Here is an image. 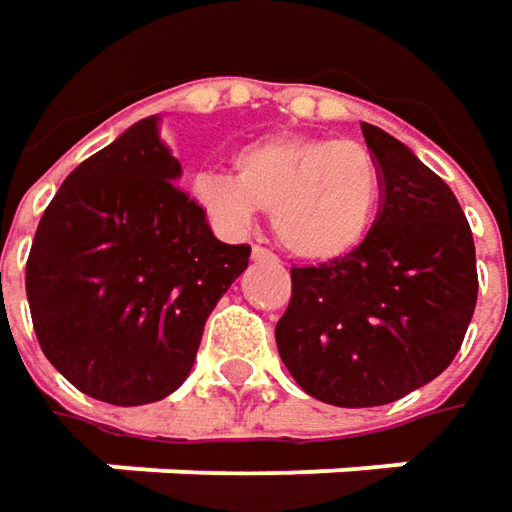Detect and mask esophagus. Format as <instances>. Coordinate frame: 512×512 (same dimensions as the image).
<instances>
[{"label":"esophagus","instance_id":"obj_1","mask_svg":"<svg viewBox=\"0 0 512 512\" xmlns=\"http://www.w3.org/2000/svg\"><path fill=\"white\" fill-rule=\"evenodd\" d=\"M250 256H253L256 262H276V256H273L270 250H265V247H259V244H256L253 250H250Z\"/></svg>","mask_w":512,"mask_h":512}]
</instances>
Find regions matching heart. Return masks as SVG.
<instances>
[{
  "mask_svg": "<svg viewBox=\"0 0 512 512\" xmlns=\"http://www.w3.org/2000/svg\"><path fill=\"white\" fill-rule=\"evenodd\" d=\"M236 175L204 169L192 198L224 233H244L270 210L276 242L302 262H334L366 239L380 198V167L360 143L262 138L236 152Z\"/></svg>",
  "mask_w": 512,
  "mask_h": 512,
  "instance_id": "b5f03b06",
  "label": "heart"
}]
</instances>
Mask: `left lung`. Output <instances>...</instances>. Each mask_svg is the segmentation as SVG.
<instances>
[{
  "instance_id": "8db88e82",
  "label": "left lung",
  "mask_w": 512,
  "mask_h": 512,
  "mask_svg": "<svg viewBox=\"0 0 512 512\" xmlns=\"http://www.w3.org/2000/svg\"><path fill=\"white\" fill-rule=\"evenodd\" d=\"M380 210L343 259L291 270L279 357L322 403L383 406L435 380L473 320V230L447 184L389 132L363 123Z\"/></svg>"
}]
</instances>
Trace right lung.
<instances>
[{"label": "right lung", "instance_id": "add662e5", "mask_svg": "<svg viewBox=\"0 0 512 512\" xmlns=\"http://www.w3.org/2000/svg\"><path fill=\"white\" fill-rule=\"evenodd\" d=\"M158 115L63 181L39 218L25 291L39 348L83 395L143 406L190 374L204 322L247 268L184 190Z\"/></svg>", "mask_w": 512, "mask_h": 512}]
</instances>
